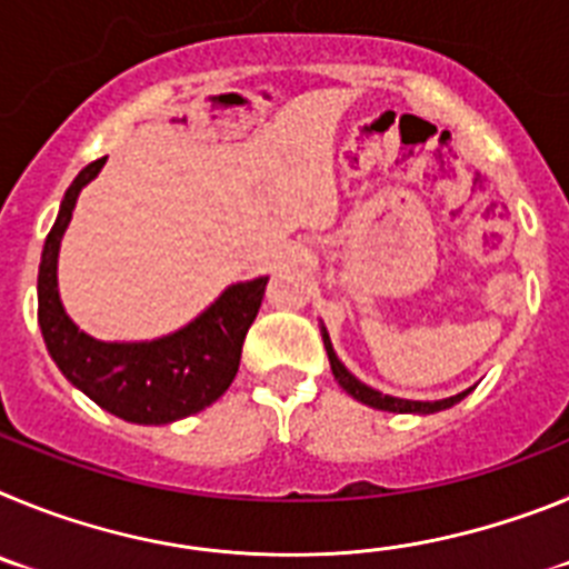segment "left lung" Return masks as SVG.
Returning a JSON list of instances; mask_svg holds the SVG:
<instances>
[{
	"label": "left lung",
	"mask_w": 569,
	"mask_h": 569,
	"mask_svg": "<svg viewBox=\"0 0 569 569\" xmlns=\"http://www.w3.org/2000/svg\"><path fill=\"white\" fill-rule=\"evenodd\" d=\"M321 339H325V350H328L330 370H333L336 381H339V385L345 387L347 393L353 396L356 401H361V405H367V407H376V410H387V413H419V416L439 413V410H447V407L459 405V401L472 390L470 387V390H465V393L450 396V399H439V401H410V399H396V396H385V393H379V390H373V387H367L365 381L356 379V376L350 373L345 365H341L339 356H336V350H333V345H330V336H328V330H325V325H321Z\"/></svg>",
	"instance_id": "1"
}]
</instances>
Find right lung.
<instances>
[{
	"mask_svg": "<svg viewBox=\"0 0 569 569\" xmlns=\"http://www.w3.org/2000/svg\"><path fill=\"white\" fill-rule=\"evenodd\" d=\"M108 156L90 162L64 190L39 261V328L64 379L102 410L133 425H170L213 405L236 379L241 345L261 308L268 276L236 281L176 333L150 341H99L70 321L59 299L57 259L77 199Z\"/></svg>",
	"mask_w": 569,
	"mask_h": 569,
	"instance_id": "right-lung-1",
	"label": "right lung"
}]
</instances>
